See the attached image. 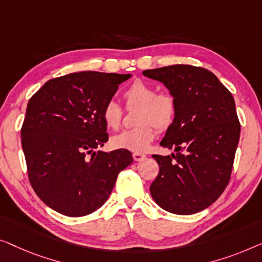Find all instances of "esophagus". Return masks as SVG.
<instances>
[{
	"label": "esophagus",
	"instance_id": "1",
	"mask_svg": "<svg viewBox=\"0 0 262 262\" xmlns=\"http://www.w3.org/2000/svg\"><path fill=\"white\" fill-rule=\"evenodd\" d=\"M133 158H134L135 161H142L146 158V156L141 153H133Z\"/></svg>",
	"mask_w": 262,
	"mask_h": 262
}]
</instances>
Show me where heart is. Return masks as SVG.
<instances>
[{"label":"heart","mask_w":262,"mask_h":262,"mask_svg":"<svg viewBox=\"0 0 262 262\" xmlns=\"http://www.w3.org/2000/svg\"><path fill=\"white\" fill-rule=\"evenodd\" d=\"M124 98L128 105L140 106L136 116L139 126L113 136L112 145L134 153L145 152L156 136L154 127L160 132L171 127L176 117V101L169 94H158L156 88L142 80L132 83L124 91ZM102 117L106 127L117 129L122 120V110L115 101L110 99L103 106Z\"/></svg>","instance_id":"b5f03b06"}]
</instances>
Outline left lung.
Segmentation results:
<instances>
[{
    "label": "left lung",
    "mask_w": 262,
    "mask_h": 262,
    "mask_svg": "<svg viewBox=\"0 0 262 262\" xmlns=\"http://www.w3.org/2000/svg\"><path fill=\"white\" fill-rule=\"evenodd\" d=\"M142 75L163 83L177 108L160 141L176 153L152 156L160 169L150 194L168 212H200L222 194L230 179L240 139L233 95L212 72L197 66L171 65Z\"/></svg>",
    "instance_id": "1"
}]
</instances>
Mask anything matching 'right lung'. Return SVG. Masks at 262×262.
Listing matches in <instances>:
<instances>
[{"instance_id": "1", "label": "right lung", "mask_w": 262, "mask_h": 262, "mask_svg": "<svg viewBox=\"0 0 262 262\" xmlns=\"http://www.w3.org/2000/svg\"><path fill=\"white\" fill-rule=\"evenodd\" d=\"M130 77L70 73L46 82L29 99L21 129L29 182L54 211L69 217L96 211L134 160L127 149L96 150L108 141L103 106Z\"/></svg>"}]
</instances>
